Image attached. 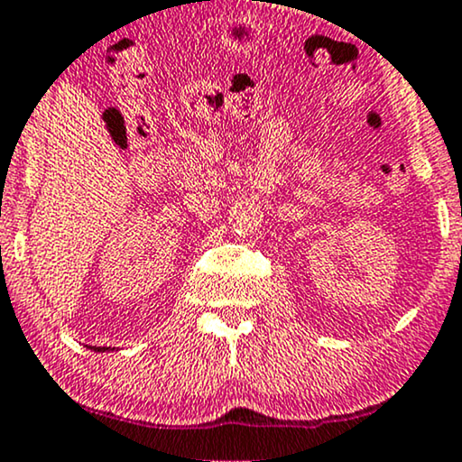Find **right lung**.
Segmentation results:
<instances>
[{
    "instance_id": "obj_1",
    "label": "right lung",
    "mask_w": 462,
    "mask_h": 462,
    "mask_svg": "<svg viewBox=\"0 0 462 462\" xmlns=\"http://www.w3.org/2000/svg\"><path fill=\"white\" fill-rule=\"evenodd\" d=\"M94 351H107V346H94Z\"/></svg>"
}]
</instances>
